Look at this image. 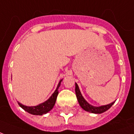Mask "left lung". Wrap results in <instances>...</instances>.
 <instances>
[{"label": "left lung", "instance_id": "obj_1", "mask_svg": "<svg viewBox=\"0 0 134 134\" xmlns=\"http://www.w3.org/2000/svg\"><path fill=\"white\" fill-rule=\"evenodd\" d=\"M75 93L77 99L79 104L81 106L82 108L84 109L85 110H86V111L93 113H102L105 112V111H106V110L109 109L112 106L113 103H114V102H113L112 103H110L108 105H102V106L100 107H95L91 105L82 97L80 91L79 90L78 85H77V83H75Z\"/></svg>", "mask_w": 134, "mask_h": 134}]
</instances>
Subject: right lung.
<instances>
[{
  "label": "right lung",
  "mask_w": 134,
  "mask_h": 134,
  "mask_svg": "<svg viewBox=\"0 0 134 134\" xmlns=\"http://www.w3.org/2000/svg\"><path fill=\"white\" fill-rule=\"evenodd\" d=\"M62 81V80H61ZM61 81L59 82L58 86L57 87V89L54 91V93H53L52 96L50 97L48 99L47 101H45L44 103L41 104H39L38 105L36 106H33V107H28L26 105H22L21 103H19V105L23 109L26 110V112L29 113L31 114H33V115H41L43 114L47 113L49 111H50L52 109V108L55 104L56 100H57V97L58 96V88L60 86V83Z\"/></svg>",
  "instance_id": "add662e5"
}]
</instances>
